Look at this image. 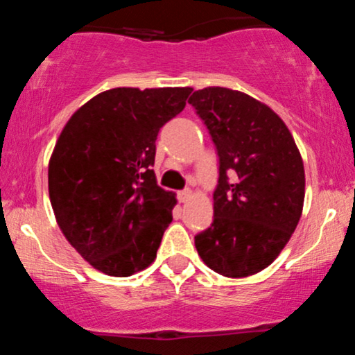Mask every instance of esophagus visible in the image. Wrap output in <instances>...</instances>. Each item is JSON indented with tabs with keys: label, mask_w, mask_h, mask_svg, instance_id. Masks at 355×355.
<instances>
[{
	"label": "esophagus",
	"mask_w": 355,
	"mask_h": 355,
	"mask_svg": "<svg viewBox=\"0 0 355 355\" xmlns=\"http://www.w3.org/2000/svg\"><path fill=\"white\" fill-rule=\"evenodd\" d=\"M177 197H178V202H182V204H185V202L189 200L190 197H192V192H190V190H180Z\"/></svg>",
	"instance_id": "1"
}]
</instances>
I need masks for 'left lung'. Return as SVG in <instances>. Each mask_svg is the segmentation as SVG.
Instances as JSON below:
<instances>
[{
	"label": "left lung",
	"mask_w": 355,
	"mask_h": 355,
	"mask_svg": "<svg viewBox=\"0 0 355 355\" xmlns=\"http://www.w3.org/2000/svg\"><path fill=\"white\" fill-rule=\"evenodd\" d=\"M189 103L219 155L214 222L196 236L197 252L222 276L256 275L278 258L302 217V155L283 119L244 92L214 85Z\"/></svg>",
	"instance_id": "obj_1"
}]
</instances>
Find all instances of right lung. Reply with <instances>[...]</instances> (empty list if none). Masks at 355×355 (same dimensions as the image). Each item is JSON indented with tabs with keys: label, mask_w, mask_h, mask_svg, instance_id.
Returning a JSON list of instances; mask_svg holds the SVG:
<instances>
[{
	"label": "right lung",
	"mask_w": 355,
	"mask_h": 355,
	"mask_svg": "<svg viewBox=\"0 0 355 355\" xmlns=\"http://www.w3.org/2000/svg\"><path fill=\"white\" fill-rule=\"evenodd\" d=\"M192 87H116L70 116L49 162V196L62 234L97 271L146 270L177 205L157 184L159 128L184 111Z\"/></svg>",
	"instance_id": "obj_1"
}]
</instances>
